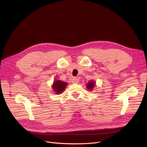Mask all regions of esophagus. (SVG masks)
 I'll use <instances>...</instances> for the list:
<instances>
[{
    "label": "esophagus",
    "mask_w": 147,
    "mask_h": 147,
    "mask_svg": "<svg viewBox=\"0 0 147 147\" xmlns=\"http://www.w3.org/2000/svg\"><path fill=\"white\" fill-rule=\"evenodd\" d=\"M79 82V80L78 78L77 77H74L73 79H72V82L73 83H74V84H76V83H78Z\"/></svg>",
    "instance_id": "34e87169"
}]
</instances>
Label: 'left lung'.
<instances>
[{
	"label": "left lung",
	"mask_w": 147,
	"mask_h": 147,
	"mask_svg": "<svg viewBox=\"0 0 147 147\" xmlns=\"http://www.w3.org/2000/svg\"><path fill=\"white\" fill-rule=\"evenodd\" d=\"M94 86H95V82H94V81H90V82L88 83V84H87V88H88V90H91L94 88Z\"/></svg>",
	"instance_id": "left-lung-1"
}]
</instances>
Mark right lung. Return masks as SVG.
<instances>
[{
	"mask_svg": "<svg viewBox=\"0 0 147 147\" xmlns=\"http://www.w3.org/2000/svg\"><path fill=\"white\" fill-rule=\"evenodd\" d=\"M67 86V82L61 81H55L53 84V89L57 94H60L65 90Z\"/></svg>",
	"mask_w": 147,
	"mask_h": 147,
	"instance_id": "right-lung-1",
	"label": "right lung"
}]
</instances>
